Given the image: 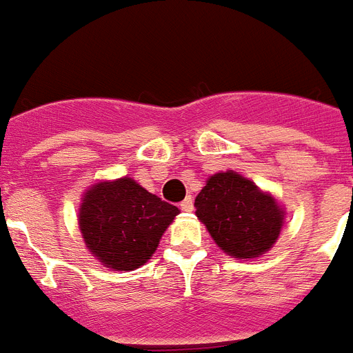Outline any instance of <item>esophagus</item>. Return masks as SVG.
I'll list each match as a JSON object with an SVG mask.
<instances>
[{"label":"esophagus","instance_id":"obj_1","mask_svg":"<svg viewBox=\"0 0 353 353\" xmlns=\"http://www.w3.org/2000/svg\"><path fill=\"white\" fill-rule=\"evenodd\" d=\"M181 210L186 211V213H190V211H194V199L186 197L185 201L181 202Z\"/></svg>","mask_w":353,"mask_h":353}]
</instances>
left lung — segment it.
Returning a JSON list of instances; mask_svg holds the SVG:
<instances>
[{"mask_svg":"<svg viewBox=\"0 0 353 353\" xmlns=\"http://www.w3.org/2000/svg\"><path fill=\"white\" fill-rule=\"evenodd\" d=\"M195 214L225 254L250 259L268 252L284 223L279 202L238 172H219L195 199Z\"/></svg>","mask_w":353,"mask_h":353,"instance_id":"obj_1","label":"left lung"}]
</instances>
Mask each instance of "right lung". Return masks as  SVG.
<instances>
[{
	"label": "right lung",
	"instance_id": "1",
	"mask_svg": "<svg viewBox=\"0 0 353 353\" xmlns=\"http://www.w3.org/2000/svg\"><path fill=\"white\" fill-rule=\"evenodd\" d=\"M179 210L131 177L96 183L79 206V231L85 245L115 272L140 268L158 249L163 232Z\"/></svg>",
	"mask_w": 353,
	"mask_h": 353
}]
</instances>
